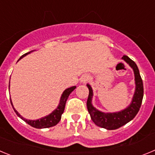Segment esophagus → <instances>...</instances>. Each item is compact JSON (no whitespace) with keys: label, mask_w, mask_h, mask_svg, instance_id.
Wrapping results in <instances>:
<instances>
[{"label":"esophagus","mask_w":155,"mask_h":155,"mask_svg":"<svg viewBox=\"0 0 155 155\" xmlns=\"http://www.w3.org/2000/svg\"><path fill=\"white\" fill-rule=\"evenodd\" d=\"M89 80H90V76L88 74H87L82 75V77L81 78V83H84V84L87 83Z\"/></svg>","instance_id":"34e87169"}]
</instances>
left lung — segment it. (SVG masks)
I'll list each match as a JSON object with an SVG mask.
<instances>
[{
	"instance_id": "left-lung-1",
	"label": "left lung",
	"mask_w": 155,
	"mask_h": 155,
	"mask_svg": "<svg viewBox=\"0 0 155 155\" xmlns=\"http://www.w3.org/2000/svg\"><path fill=\"white\" fill-rule=\"evenodd\" d=\"M122 59L130 66L131 68H133L134 76H135L136 88H135V92H134L131 103L130 104L128 107H127L124 110L118 112V113H105L98 110L91 104V99H92L93 96L92 88L90 84H87L88 90H89V94H88L87 101V111H88L91 120L94 122V124L98 127L106 129V130H116V129L120 128L131 121L139 112L142 103V100H143V81L140 75L137 66L134 61H133L127 56L124 55L122 57Z\"/></svg>"
}]
</instances>
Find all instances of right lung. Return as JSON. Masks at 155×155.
Listing matches in <instances>:
<instances>
[{
    "instance_id": "1",
    "label": "right lung",
    "mask_w": 155,
    "mask_h": 155,
    "mask_svg": "<svg viewBox=\"0 0 155 155\" xmlns=\"http://www.w3.org/2000/svg\"><path fill=\"white\" fill-rule=\"evenodd\" d=\"M32 52V51H31ZM31 52H28L27 53H25L24 55L21 56L19 60H21L22 57H25L26 55H28V53H30ZM18 60V61H19ZM9 87H10V81H9ZM76 88V86H73V87H68L65 91L63 92L62 95H61V100H60V103H59L58 106H57V109L55 110L52 112L50 115H48V116H45V117H42V118L39 119V120H26V119L23 118L22 116L21 115L19 114L17 112V110H15V109L14 108L13 104L12 102V99H11V103H12V107H13L14 110L15 112V113L17 114L18 116H19L21 120H24L25 123L28 124V125L31 126L32 127H35V128H38V129H42V128H49V127H53V126H56L57 124H58L60 120L61 119V116H62L63 113H64V108H65V105H66V102H67V100H68V97H69L70 94H71L74 90Z\"/></svg>"
}]
</instances>
